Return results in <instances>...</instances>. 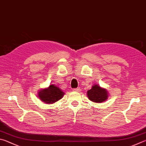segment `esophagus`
Masks as SVG:
<instances>
[{
	"instance_id": "1",
	"label": "esophagus",
	"mask_w": 146,
	"mask_h": 146,
	"mask_svg": "<svg viewBox=\"0 0 146 146\" xmlns=\"http://www.w3.org/2000/svg\"><path fill=\"white\" fill-rule=\"evenodd\" d=\"M81 90L80 88H73V91L74 92H80Z\"/></svg>"
}]
</instances>
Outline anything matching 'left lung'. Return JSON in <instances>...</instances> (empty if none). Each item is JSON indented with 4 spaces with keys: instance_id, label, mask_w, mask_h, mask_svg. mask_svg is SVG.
Instances as JSON below:
<instances>
[{
    "instance_id": "1",
    "label": "left lung",
    "mask_w": 146,
    "mask_h": 146,
    "mask_svg": "<svg viewBox=\"0 0 146 146\" xmlns=\"http://www.w3.org/2000/svg\"><path fill=\"white\" fill-rule=\"evenodd\" d=\"M88 99L95 103H102L108 98V92L106 89L102 88L98 85L92 86L87 92Z\"/></svg>"
}]
</instances>
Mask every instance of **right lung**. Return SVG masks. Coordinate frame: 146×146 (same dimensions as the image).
Wrapping results in <instances>:
<instances>
[{
  "instance_id": "1",
  "label": "right lung",
  "mask_w": 146,
  "mask_h": 146,
  "mask_svg": "<svg viewBox=\"0 0 146 146\" xmlns=\"http://www.w3.org/2000/svg\"><path fill=\"white\" fill-rule=\"evenodd\" d=\"M64 93L60 88L50 85L47 88L43 89L38 92V98L44 103L52 104L62 98Z\"/></svg>"
}]
</instances>
